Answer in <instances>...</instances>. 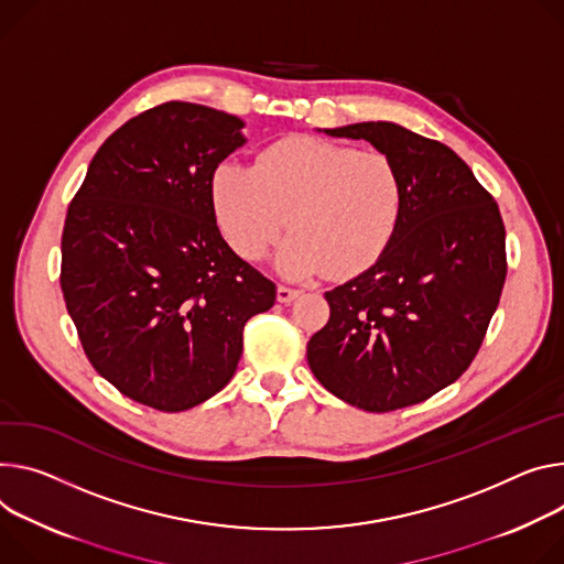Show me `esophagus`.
Masks as SVG:
<instances>
[{
    "label": "esophagus",
    "instance_id": "obj_1",
    "mask_svg": "<svg viewBox=\"0 0 564 564\" xmlns=\"http://www.w3.org/2000/svg\"><path fill=\"white\" fill-rule=\"evenodd\" d=\"M299 296V290H294V288H288V285H279L276 288V299L281 301V303H290V301H294Z\"/></svg>",
    "mask_w": 564,
    "mask_h": 564
}]
</instances>
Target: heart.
<instances>
[{"mask_svg": "<svg viewBox=\"0 0 564 564\" xmlns=\"http://www.w3.org/2000/svg\"><path fill=\"white\" fill-rule=\"evenodd\" d=\"M212 191L220 229L242 259H263L290 218L294 234L274 259L290 279L369 268L404 212V182L389 155L315 137L276 141L253 166L223 164Z\"/></svg>", "mask_w": 564, "mask_h": 564, "instance_id": "b5f03b06", "label": "heart"}]
</instances>
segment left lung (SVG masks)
<instances>
[{
    "instance_id": "left-lung-1",
    "label": "left lung",
    "mask_w": 564,
    "mask_h": 564,
    "mask_svg": "<svg viewBox=\"0 0 564 564\" xmlns=\"http://www.w3.org/2000/svg\"><path fill=\"white\" fill-rule=\"evenodd\" d=\"M365 139L404 182V212L380 259L326 292L328 324L308 341L315 378L365 412L416 404L464 373L506 279V231L492 195L441 141L391 121L324 128Z\"/></svg>"
}]
</instances>
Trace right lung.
Wrapping results in <instances>:
<instances>
[{
	"mask_svg": "<svg viewBox=\"0 0 564 564\" xmlns=\"http://www.w3.org/2000/svg\"><path fill=\"white\" fill-rule=\"evenodd\" d=\"M245 121L171 100L123 123L69 204L61 285L91 367L123 395L184 412L236 373L242 328L276 285L227 245L214 173Z\"/></svg>",
	"mask_w": 564,
	"mask_h": 564,
	"instance_id": "obj_1",
	"label": "right lung"
}]
</instances>
